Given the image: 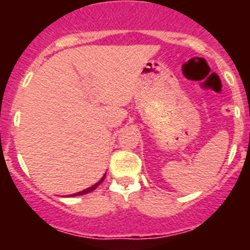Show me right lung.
Segmentation results:
<instances>
[{
    "label": "right lung",
    "mask_w": 250,
    "mask_h": 250,
    "mask_svg": "<svg viewBox=\"0 0 250 250\" xmlns=\"http://www.w3.org/2000/svg\"><path fill=\"white\" fill-rule=\"evenodd\" d=\"M105 175H106V174H105ZM105 175H104L103 178H101L100 180H99V182L96 183V184H94V185H92V187L87 188V189H85V190H83V191H79V193H75V194H72V195H68V196H79V195H83V194H87V193H90V191L95 190V189H96V188H98L99 185H100L101 183L104 182V179H105Z\"/></svg>",
    "instance_id": "right-lung-1"
}]
</instances>
